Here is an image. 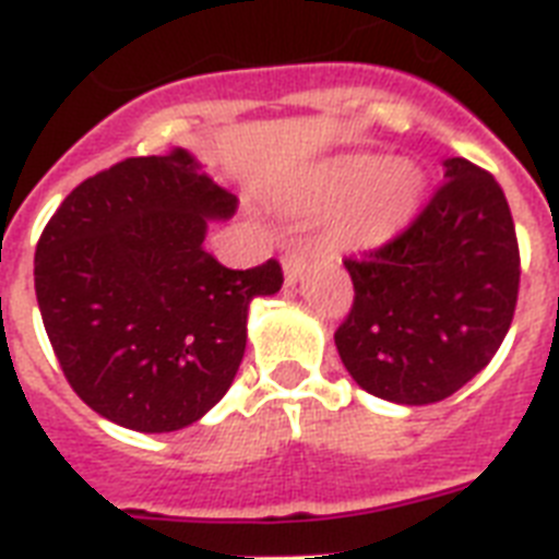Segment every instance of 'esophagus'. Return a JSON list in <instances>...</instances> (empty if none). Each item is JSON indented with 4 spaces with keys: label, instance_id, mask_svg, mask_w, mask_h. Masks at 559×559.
<instances>
[{
    "label": "esophagus",
    "instance_id": "obj_1",
    "mask_svg": "<svg viewBox=\"0 0 559 559\" xmlns=\"http://www.w3.org/2000/svg\"><path fill=\"white\" fill-rule=\"evenodd\" d=\"M308 269V253L302 248H294L283 257V274H285V283H297L299 276L306 274Z\"/></svg>",
    "mask_w": 559,
    "mask_h": 559
}]
</instances>
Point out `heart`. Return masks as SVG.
<instances>
[{
    "mask_svg": "<svg viewBox=\"0 0 559 559\" xmlns=\"http://www.w3.org/2000/svg\"><path fill=\"white\" fill-rule=\"evenodd\" d=\"M423 188V170L408 159L354 154L329 170L317 202L322 207H343V216L336 219L340 242L377 246L412 223Z\"/></svg>",
    "mask_w": 559,
    "mask_h": 559,
    "instance_id": "obj_1",
    "label": "heart"
}]
</instances>
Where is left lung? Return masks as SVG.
<instances>
[{"label": "left lung", "instance_id": "obj_1", "mask_svg": "<svg viewBox=\"0 0 559 559\" xmlns=\"http://www.w3.org/2000/svg\"><path fill=\"white\" fill-rule=\"evenodd\" d=\"M423 214L366 260H345L354 306L336 329L359 389L400 405L440 403L491 362L514 320L520 251L506 193L463 156Z\"/></svg>", "mask_w": 559, "mask_h": 559}]
</instances>
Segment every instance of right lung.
<instances>
[{
  "label": "right lung",
  "mask_w": 559,
  "mask_h": 559,
  "mask_svg": "<svg viewBox=\"0 0 559 559\" xmlns=\"http://www.w3.org/2000/svg\"><path fill=\"white\" fill-rule=\"evenodd\" d=\"M234 205L174 147L99 170L50 216L34 257L36 302L71 389L99 417L165 435L230 389L251 299L283 288L276 260L230 271L202 246L207 223Z\"/></svg>",
  "instance_id": "add662e5"
}]
</instances>
